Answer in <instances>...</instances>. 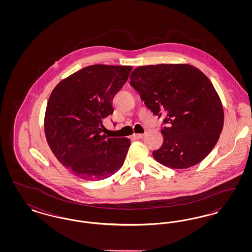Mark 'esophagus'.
I'll use <instances>...</instances> for the list:
<instances>
[{"label": "esophagus", "instance_id": "obj_1", "mask_svg": "<svg viewBox=\"0 0 252 252\" xmlns=\"http://www.w3.org/2000/svg\"><path fill=\"white\" fill-rule=\"evenodd\" d=\"M133 139H136V140H140L144 137V134H133Z\"/></svg>", "mask_w": 252, "mask_h": 252}]
</instances>
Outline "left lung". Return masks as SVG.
Masks as SVG:
<instances>
[{
    "label": "left lung",
    "instance_id": "8db88e82",
    "mask_svg": "<svg viewBox=\"0 0 252 252\" xmlns=\"http://www.w3.org/2000/svg\"><path fill=\"white\" fill-rule=\"evenodd\" d=\"M132 86L158 118L163 144L153 157L167 167L199 163L215 147L224 125L220 98L210 79L189 64L141 66L130 74Z\"/></svg>",
    "mask_w": 252,
    "mask_h": 252
}]
</instances>
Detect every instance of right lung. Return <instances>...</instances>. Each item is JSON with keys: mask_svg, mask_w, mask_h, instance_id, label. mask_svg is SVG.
<instances>
[{"mask_svg": "<svg viewBox=\"0 0 252 252\" xmlns=\"http://www.w3.org/2000/svg\"><path fill=\"white\" fill-rule=\"evenodd\" d=\"M131 70V66H88L62 80L49 97L47 143L61 164L83 180H105L124 164L130 141L107 139L102 120L113 113L112 100Z\"/></svg>", "mask_w": 252, "mask_h": 252, "instance_id": "obj_1", "label": "right lung"}]
</instances>
